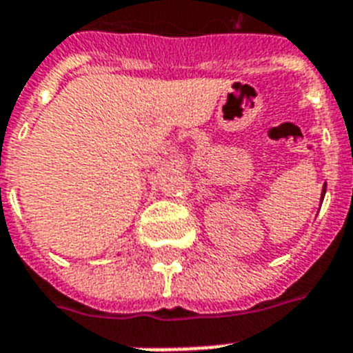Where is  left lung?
I'll list each match as a JSON object with an SVG mask.
<instances>
[{"mask_svg":"<svg viewBox=\"0 0 353 353\" xmlns=\"http://www.w3.org/2000/svg\"><path fill=\"white\" fill-rule=\"evenodd\" d=\"M324 194H326V183H324V188H323V194H321V199H324Z\"/></svg>","mask_w":353,"mask_h":353,"instance_id":"obj_1","label":"left lung"}]
</instances>
